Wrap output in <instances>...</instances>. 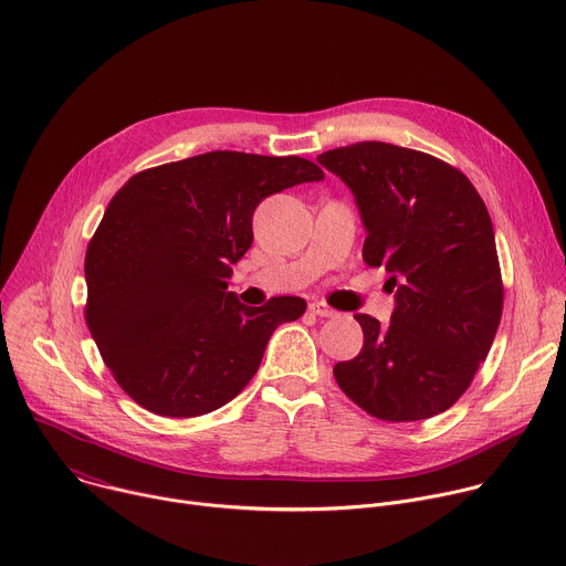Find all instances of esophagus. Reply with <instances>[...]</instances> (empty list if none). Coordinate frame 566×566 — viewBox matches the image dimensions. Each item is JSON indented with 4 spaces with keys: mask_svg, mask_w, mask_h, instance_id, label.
Wrapping results in <instances>:
<instances>
[{
    "mask_svg": "<svg viewBox=\"0 0 566 566\" xmlns=\"http://www.w3.org/2000/svg\"><path fill=\"white\" fill-rule=\"evenodd\" d=\"M308 313H313L317 317H334L336 315V311L329 308L325 302H311L308 304Z\"/></svg>",
    "mask_w": 566,
    "mask_h": 566,
    "instance_id": "1",
    "label": "esophagus"
}]
</instances>
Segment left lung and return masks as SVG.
Returning a JSON list of instances; mask_svg holds the SVG:
<instances>
[{"mask_svg":"<svg viewBox=\"0 0 566 566\" xmlns=\"http://www.w3.org/2000/svg\"><path fill=\"white\" fill-rule=\"evenodd\" d=\"M354 192L367 230L363 260L385 266L396 295L382 327L356 313L363 349L334 367L340 389L382 421L446 412L495 340L504 286L493 221L474 186L443 160L380 140L317 156Z\"/></svg>","mask_w":566,"mask_h":566,"instance_id":"left-lung-1","label":"left lung"}]
</instances>
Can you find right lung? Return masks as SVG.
Instances as JSON below:
<instances>
[{
    "label": "right lung",
    "instance_id": "1",
    "mask_svg": "<svg viewBox=\"0 0 566 566\" xmlns=\"http://www.w3.org/2000/svg\"><path fill=\"white\" fill-rule=\"evenodd\" d=\"M322 179L300 156L208 151L138 172L114 195L85 258V317L140 408L201 417L249 385L273 332L306 302L241 304L228 291L232 264L253 244L262 199Z\"/></svg>",
    "mask_w": 566,
    "mask_h": 566
}]
</instances>
